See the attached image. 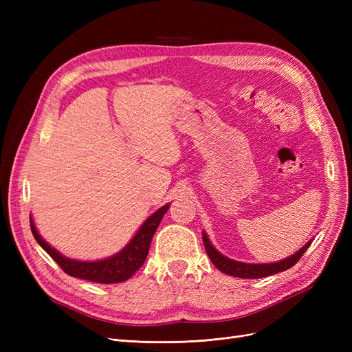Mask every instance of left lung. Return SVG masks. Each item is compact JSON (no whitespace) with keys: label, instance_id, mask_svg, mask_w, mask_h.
I'll return each instance as SVG.
<instances>
[{"label":"left lung","instance_id":"1","mask_svg":"<svg viewBox=\"0 0 352 352\" xmlns=\"http://www.w3.org/2000/svg\"><path fill=\"white\" fill-rule=\"evenodd\" d=\"M202 241H204V247L206 251L208 254V257L211 260V263L216 265V267L226 273L229 276H233V278H241V279H260V278H267V276L276 274L279 272H285L287 269H291L292 265H295L302 257V254L307 251V248L310 247L311 241H308L302 248L298 250L296 252H294L291 257H286L285 260L280 261H274V263H242V261H236L233 258L226 257V255H223L220 251H217L214 247H212V243L210 242L207 233L202 232Z\"/></svg>","mask_w":352,"mask_h":352}]
</instances>
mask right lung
Wrapping results in <instances>:
<instances>
[{"instance_id":"add662e5","label":"right lung","mask_w":352,"mask_h":352,"mask_svg":"<svg viewBox=\"0 0 352 352\" xmlns=\"http://www.w3.org/2000/svg\"><path fill=\"white\" fill-rule=\"evenodd\" d=\"M168 207L170 204H166L162 208H158L155 212H153V214L144 221V225L135 233V236L124 248L102 260L83 261L65 257V255L60 254L56 248H52L51 245L39 235L32 216L30 229L36 242L69 276L91 280L95 283H120L132 278L135 272L140 270V267L144 264L148 251H150V245L154 233L160 225V221H162V219L167 212Z\"/></svg>"}]
</instances>
